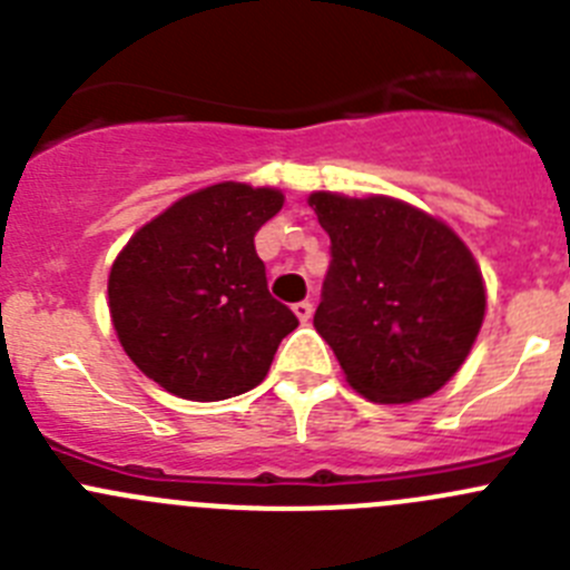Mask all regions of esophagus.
I'll return each instance as SVG.
<instances>
[{"label": "esophagus", "mask_w": 570, "mask_h": 570, "mask_svg": "<svg viewBox=\"0 0 570 570\" xmlns=\"http://www.w3.org/2000/svg\"><path fill=\"white\" fill-rule=\"evenodd\" d=\"M292 312H295V317L301 322H308V320H312V303H308V301L295 303V306H292Z\"/></svg>", "instance_id": "esophagus-1"}]
</instances>
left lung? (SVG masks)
<instances>
[{"label": "left lung", "instance_id": "obj_1", "mask_svg": "<svg viewBox=\"0 0 570 570\" xmlns=\"http://www.w3.org/2000/svg\"><path fill=\"white\" fill-rule=\"evenodd\" d=\"M331 237L314 327L366 400L435 394L474 347L485 284L465 243L439 217L389 198L312 193Z\"/></svg>", "mask_w": 570, "mask_h": 570}]
</instances>
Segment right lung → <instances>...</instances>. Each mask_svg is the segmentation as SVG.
Returning a JSON list of instances; mask_svg holds the SVG:
<instances>
[{"instance_id":"1","label":"right lung","mask_w":570,"mask_h":570,"mask_svg":"<svg viewBox=\"0 0 570 570\" xmlns=\"http://www.w3.org/2000/svg\"><path fill=\"white\" fill-rule=\"evenodd\" d=\"M284 206L275 187L220 181L137 228L112 262L109 317L137 370L165 392L217 402L267 377L297 317L267 289L258 228Z\"/></svg>"}]
</instances>
